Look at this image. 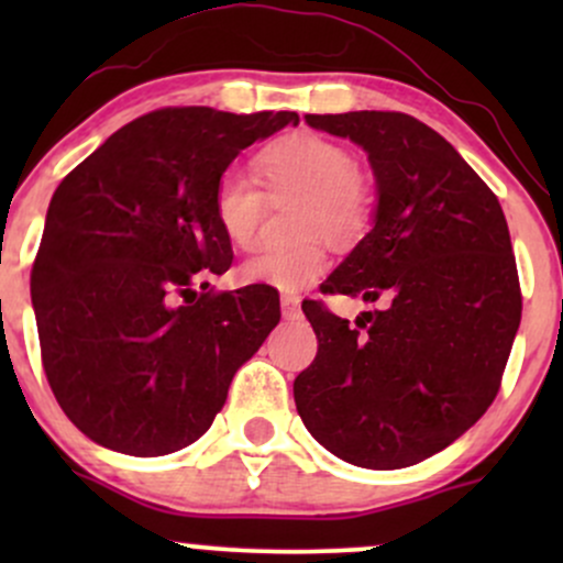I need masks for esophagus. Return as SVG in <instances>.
Here are the masks:
<instances>
[{"instance_id":"1","label":"esophagus","mask_w":563,"mask_h":563,"mask_svg":"<svg viewBox=\"0 0 563 563\" xmlns=\"http://www.w3.org/2000/svg\"><path fill=\"white\" fill-rule=\"evenodd\" d=\"M280 303H283V318L286 320H294V318H299V296H290V294H283V299H280Z\"/></svg>"}]
</instances>
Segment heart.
Returning <instances> with one entry per match:
<instances>
[{
  "mask_svg": "<svg viewBox=\"0 0 563 563\" xmlns=\"http://www.w3.org/2000/svg\"><path fill=\"white\" fill-rule=\"evenodd\" d=\"M254 172L267 196L303 192L299 232L354 241L371 228L373 190L360 177L349 147L314 132H296L264 145L254 158ZM217 228L238 249H251L260 238L267 198L249 174L228 169L211 196ZM328 269V251L320 238L286 249H264L238 267L245 283H264L277 290L312 286Z\"/></svg>",
  "mask_w": 563,
  "mask_h": 563,
  "instance_id": "b5f03b06",
  "label": "heart"
}]
</instances>
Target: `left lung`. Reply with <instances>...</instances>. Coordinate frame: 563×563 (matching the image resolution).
I'll use <instances>...</instances> for the list:
<instances>
[{
	"label": "left lung",
	"instance_id": "1",
	"mask_svg": "<svg viewBox=\"0 0 563 563\" xmlns=\"http://www.w3.org/2000/svg\"><path fill=\"white\" fill-rule=\"evenodd\" d=\"M363 145L376 224L322 294L384 307L341 320L301 309L318 335L294 380L303 426L363 468H405L455 442L493 405L521 322V286L500 200L442 134L397 111L309 113Z\"/></svg>",
	"mask_w": 563,
	"mask_h": 563
}]
</instances>
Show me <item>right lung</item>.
<instances>
[{
    "mask_svg": "<svg viewBox=\"0 0 563 563\" xmlns=\"http://www.w3.org/2000/svg\"><path fill=\"white\" fill-rule=\"evenodd\" d=\"M288 124L294 111L158 108L57 185L31 301L49 389L92 442L140 457L192 444L280 322L269 286L196 290V277L232 264L211 209L217 179Z\"/></svg>",
    "mask_w": 563,
    "mask_h": 563,
    "instance_id": "1",
    "label": "right lung"
}]
</instances>
